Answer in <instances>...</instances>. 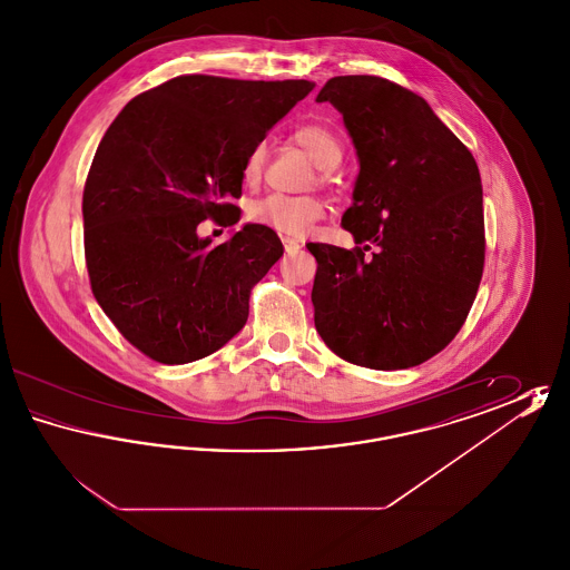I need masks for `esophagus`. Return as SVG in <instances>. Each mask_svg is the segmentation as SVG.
Masks as SVG:
<instances>
[{
    "label": "esophagus",
    "instance_id": "esophagus-1",
    "mask_svg": "<svg viewBox=\"0 0 570 570\" xmlns=\"http://www.w3.org/2000/svg\"><path fill=\"white\" fill-rule=\"evenodd\" d=\"M282 244H284L286 254H297L298 249H301V244L295 242V239H291V237H284V239H282Z\"/></svg>",
    "mask_w": 570,
    "mask_h": 570
}]
</instances>
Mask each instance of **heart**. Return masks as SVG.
I'll use <instances>...</instances> for the list:
<instances>
[{
    "label": "heart",
    "instance_id": "b5f03b06",
    "mask_svg": "<svg viewBox=\"0 0 570 570\" xmlns=\"http://www.w3.org/2000/svg\"><path fill=\"white\" fill-rule=\"evenodd\" d=\"M293 142L298 145L316 166L331 170L344 158V147L340 136L335 135L325 124H303L291 135ZM265 164V149L254 147L245 158L244 179L254 184L261 179ZM328 214V205L318 196H286L269 194L254 200L247 209V217L265 228L277 230L282 235L303 237L307 235L323 217Z\"/></svg>",
    "mask_w": 570,
    "mask_h": 570
}]
</instances>
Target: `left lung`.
I'll return each instance as SVG.
<instances>
[{
  "label": "left lung",
  "instance_id": "8db88e82",
  "mask_svg": "<svg viewBox=\"0 0 570 570\" xmlns=\"http://www.w3.org/2000/svg\"><path fill=\"white\" fill-rule=\"evenodd\" d=\"M316 100L342 112L358 177L342 217L356 247L307 245L318 261L314 325L354 365H421L460 333L483 277L479 166L430 105L397 82L335 77Z\"/></svg>",
  "mask_w": 570,
  "mask_h": 570
}]
</instances>
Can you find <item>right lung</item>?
Instances as JSON below:
<instances>
[{
	"label": "right lung",
	"instance_id": "1",
	"mask_svg": "<svg viewBox=\"0 0 570 570\" xmlns=\"http://www.w3.org/2000/svg\"><path fill=\"white\" fill-rule=\"evenodd\" d=\"M312 89L181 75L138 94L102 136L82 190L85 265L110 323L145 356L190 363L244 328L282 242L245 224L212 245L196 228L239 222L230 198L245 158Z\"/></svg>",
	"mask_w": 570,
	"mask_h": 570
}]
</instances>
